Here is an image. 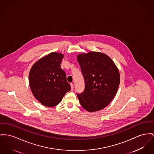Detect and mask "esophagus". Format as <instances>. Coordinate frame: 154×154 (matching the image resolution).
<instances>
[{"instance_id": "34e87169", "label": "esophagus", "mask_w": 154, "mask_h": 154, "mask_svg": "<svg viewBox=\"0 0 154 154\" xmlns=\"http://www.w3.org/2000/svg\"><path fill=\"white\" fill-rule=\"evenodd\" d=\"M70 85H71V88H72V91L73 90V89H74V85H73V84L71 83V84H70Z\"/></svg>"}]
</instances>
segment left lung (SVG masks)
<instances>
[{
    "instance_id": "8db88e82",
    "label": "left lung",
    "mask_w": 154,
    "mask_h": 154,
    "mask_svg": "<svg viewBox=\"0 0 154 154\" xmlns=\"http://www.w3.org/2000/svg\"><path fill=\"white\" fill-rule=\"evenodd\" d=\"M85 88L77 94L82 108L95 112L107 106L115 96L120 84V74L112 60L106 54L91 52L79 54Z\"/></svg>"
}]
</instances>
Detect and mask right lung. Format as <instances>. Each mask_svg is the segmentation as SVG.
<instances>
[{"label": "right lung", "instance_id": "obj_1", "mask_svg": "<svg viewBox=\"0 0 154 154\" xmlns=\"http://www.w3.org/2000/svg\"><path fill=\"white\" fill-rule=\"evenodd\" d=\"M63 55L52 52L39 59L32 67L29 84L34 96L42 105L53 107L71 90L66 74L61 67Z\"/></svg>", "mask_w": 154, "mask_h": 154}]
</instances>
